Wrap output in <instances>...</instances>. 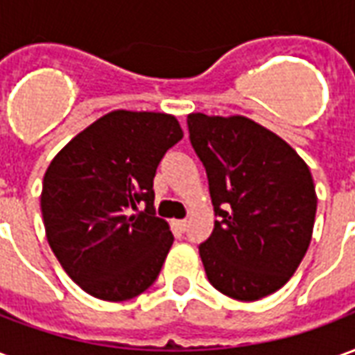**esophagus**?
Here are the masks:
<instances>
[{"mask_svg": "<svg viewBox=\"0 0 355 355\" xmlns=\"http://www.w3.org/2000/svg\"><path fill=\"white\" fill-rule=\"evenodd\" d=\"M175 226H177L178 230L180 232H184L186 230V226H188V220L186 218H180V220H175Z\"/></svg>", "mask_w": 355, "mask_h": 355, "instance_id": "1", "label": "esophagus"}]
</instances>
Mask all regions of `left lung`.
<instances>
[{"instance_id": "left-lung-1", "label": "left lung", "mask_w": 355, "mask_h": 355, "mask_svg": "<svg viewBox=\"0 0 355 355\" xmlns=\"http://www.w3.org/2000/svg\"><path fill=\"white\" fill-rule=\"evenodd\" d=\"M188 131L207 171L213 234L200 245L211 285L236 300L282 289L304 259L318 196L293 148L243 116L190 114Z\"/></svg>"}]
</instances>
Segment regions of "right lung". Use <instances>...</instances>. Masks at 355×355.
Returning <instances> with one entry per match:
<instances>
[{"instance_id": "obj_1", "label": "right lung", "mask_w": 355, "mask_h": 355, "mask_svg": "<svg viewBox=\"0 0 355 355\" xmlns=\"http://www.w3.org/2000/svg\"><path fill=\"white\" fill-rule=\"evenodd\" d=\"M182 137L171 114L114 110L53 157L42 190L45 236L85 293L121 302L159 275L173 234L155 216L154 177Z\"/></svg>"}]
</instances>
